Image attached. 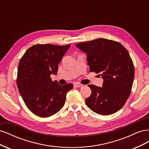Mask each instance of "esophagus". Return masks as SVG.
<instances>
[{
  "label": "esophagus",
  "instance_id": "34e87169",
  "mask_svg": "<svg viewBox=\"0 0 149 149\" xmlns=\"http://www.w3.org/2000/svg\"><path fill=\"white\" fill-rule=\"evenodd\" d=\"M76 87H77V88H81V87H82L83 86V84H80V83H75L74 84Z\"/></svg>",
  "mask_w": 149,
  "mask_h": 149
}]
</instances>
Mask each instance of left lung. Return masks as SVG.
Listing matches in <instances>:
<instances>
[{
  "label": "left lung",
  "instance_id": "obj_1",
  "mask_svg": "<svg viewBox=\"0 0 149 149\" xmlns=\"http://www.w3.org/2000/svg\"><path fill=\"white\" fill-rule=\"evenodd\" d=\"M87 55L90 71L100 73L102 87L89 84L91 96L87 106L96 113L106 116L120 110L127 101L134 78V66L128 51L121 43L105 38L76 44Z\"/></svg>",
  "mask_w": 149,
  "mask_h": 149
}]
</instances>
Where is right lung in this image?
<instances>
[{"label":"right lung","mask_w":149,"mask_h":149,"mask_svg":"<svg viewBox=\"0 0 149 149\" xmlns=\"http://www.w3.org/2000/svg\"><path fill=\"white\" fill-rule=\"evenodd\" d=\"M70 45L65 46L37 44L29 48L20 60L17 84L28 109L36 116L47 118L63 107L67 93L73 88L71 83L60 85L53 81L58 64Z\"/></svg>","instance_id":"obj_1"}]
</instances>
